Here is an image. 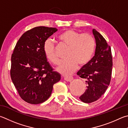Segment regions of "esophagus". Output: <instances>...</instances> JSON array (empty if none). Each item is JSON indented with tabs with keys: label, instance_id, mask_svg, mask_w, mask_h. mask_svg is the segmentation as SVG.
<instances>
[{
	"label": "esophagus",
	"instance_id": "1",
	"mask_svg": "<svg viewBox=\"0 0 128 128\" xmlns=\"http://www.w3.org/2000/svg\"><path fill=\"white\" fill-rule=\"evenodd\" d=\"M73 80V76H66V77L64 78V80L67 81V82H71Z\"/></svg>",
	"mask_w": 128,
	"mask_h": 128
}]
</instances>
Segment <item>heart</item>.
I'll return each mask as SVG.
<instances>
[{
    "label": "heart",
    "mask_w": 128,
    "mask_h": 128,
    "mask_svg": "<svg viewBox=\"0 0 128 128\" xmlns=\"http://www.w3.org/2000/svg\"><path fill=\"white\" fill-rule=\"evenodd\" d=\"M58 38L68 46L66 56L67 59L60 62L56 68V70L62 75H70L78 66H85L91 59L95 46L94 38L91 34L68 30L60 34ZM43 50L46 58L52 63L56 64L58 58L55 54L54 44L50 39L45 41Z\"/></svg>",
    "instance_id": "obj_1"
}]
</instances>
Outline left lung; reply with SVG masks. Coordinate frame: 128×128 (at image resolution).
I'll use <instances>...</instances> for the list:
<instances>
[{
    "instance_id": "1",
    "label": "left lung",
    "mask_w": 128,
    "mask_h": 128,
    "mask_svg": "<svg viewBox=\"0 0 128 128\" xmlns=\"http://www.w3.org/2000/svg\"><path fill=\"white\" fill-rule=\"evenodd\" d=\"M96 41L94 56L77 72L87 84L85 92L80 97L84 103H91L100 98L110 84L112 69V58L110 46L96 30H92Z\"/></svg>"
}]
</instances>
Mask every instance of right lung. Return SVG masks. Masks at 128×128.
Wrapping results in <instances>:
<instances>
[{
	"label": "right lung",
	"mask_w": 128,
	"mask_h": 128,
	"mask_svg": "<svg viewBox=\"0 0 128 128\" xmlns=\"http://www.w3.org/2000/svg\"><path fill=\"white\" fill-rule=\"evenodd\" d=\"M58 31L40 26L22 34L11 58L10 76L20 97L31 104L42 103L49 98L53 85L61 75L53 71L43 50L45 41Z\"/></svg>",
	"instance_id": "obj_1"
}]
</instances>
